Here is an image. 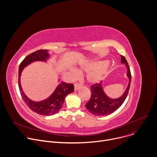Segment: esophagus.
<instances>
[{
    "mask_svg": "<svg viewBox=\"0 0 157 157\" xmlns=\"http://www.w3.org/2000/svg\"><path fill=\"white\" fill-rule=\"evenodd\" d=\"M80 87H81V84H79V83H78V82L75 83V91H77L78 89Z\"/></svg>",
    "mask_w": 157,
    "mask_h": 157,
    "instance_id": "obj_1",
    "label": "esophagus"
}]
</instances>
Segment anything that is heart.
I'll use <instances>...</instances> for the list:
<instances>
[{"mask_svg": "<svg viewBox=\"0 0 157 157\" xmlns=\"http://www.w3.org/2000/svg\"><path fill=\"white\" fill-rule=\"evenodd\" d=\"M105 64V61H98L84 67V69L86 71H90L86 75V79L89 83H97L102 79L107 71V64ZM72 72L75 74L76 71L72 70Z\"/></svg>", "mask_w": 157, "mask_h": 157, "instance_id": "obj_1", "label": "heart"}]
</instances>
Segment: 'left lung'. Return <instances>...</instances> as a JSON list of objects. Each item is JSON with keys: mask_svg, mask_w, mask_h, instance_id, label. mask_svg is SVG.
Listing matches in <instances>:
<instances>
[{"mask_svg": "<svg viewBox=\"0 0 157 157\" xmlns=\"http://www.w3.org/2000/svg\"><path fill=\"white\" fill-rule=\"evenodd\" d=\"M121 63H124L127 67V76L129 79L125 91L121 97L117 99H111L104 92L102 82L91 85V96L89 101L86 103V107L92 114L100 116L112 114L119 108L125 101L128 93L132 76L128 64L125 58L122 55H121Z\"/></svg>", "mask_w": 157, "mask_h": 157, "instance_id": "left-lung-1", "label": "left lung"}]
</instances>
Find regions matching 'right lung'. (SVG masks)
<instances>
[{
  "label": "right lung",
  "mask_w": 157,
  "mask_h": 157,
  "mask_svg": "<svg viewBox=\"0 0 157 157\" xmlns=\"http://www.w3.org/2000/svg\"><path fill=\"white\" fill-rule=\"evenodd\" d=\"M49 58L50 56L47 50H37L24 58L21 62L18 70V87L22 99L32 111L40 115L47 116L56 114L61 109L66 96L74 91V85L61 82L48 98L41 101L35 102L30 100L22 90L20 84V76L25 67L30 63L37 61H46Z\"/></svg>",
  "instance_id": "right-lung-1"
}]
</instances>
